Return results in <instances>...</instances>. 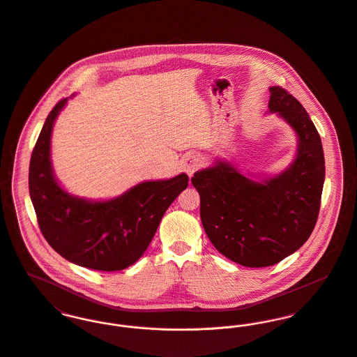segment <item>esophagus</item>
I'll use <instances>...</instances> for the list:
<instances>
[{
    "instance_id": "esophagus-1",
    "label": "esophagus",
    "mask_w": 357,
    "mask_h": 357,
    "mask_svg": "<svg viewBox=\"0 0 357 357\" xmlns=\"http://www.w3.org/2000/svg\"><path fill=\"white\" fill-rule=\"evenodd\" d=\"M199 165H201V159H199L198 156H195V155H192V156L186 158V159H185V163H183L185 171H186L190 176L199 168Z\"/></svg>"
}]
</instances>
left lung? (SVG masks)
I'll return each mask as SVG.
<instances>
[{"label":"left lung","instance_id":"left-lung-1","mask_svg":"<svg viewBox=\"0 0 357 357\" xmlns=\"http://www.w3.org/2000/svg\"><path fill=\"white\" fill-rule=\"evenodd\" d=\"M269 111L298 135L296 159L285 171L255 182L219 162L192 178L209 241L224 257L247 268L272 266L307 242L325 182L322 141L301 102L282 86H271Z\"/></svg>","mask_w":357,"mask_h":357}]
</instances>
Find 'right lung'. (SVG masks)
<instances>
[{"mask_svg": "<svg viewBox=\"0 0 357 357\" xmlns=\"http://www.w3.org/2000/svg\"><path fill=\"white\" fill-rule=\"evenodd\" d=\"M66 100H59L47 115L31 155L28 188L39 228L61 257L79 266L126 269L149 246L165 211L188 188L189 176L142 182L109 201L70 195L55 181L50 162L53 125Z\"/></svg>", "mask_w": 357, "mask_h": 357, "instance_id": "1", "label": "right lung"}]
</instances>
